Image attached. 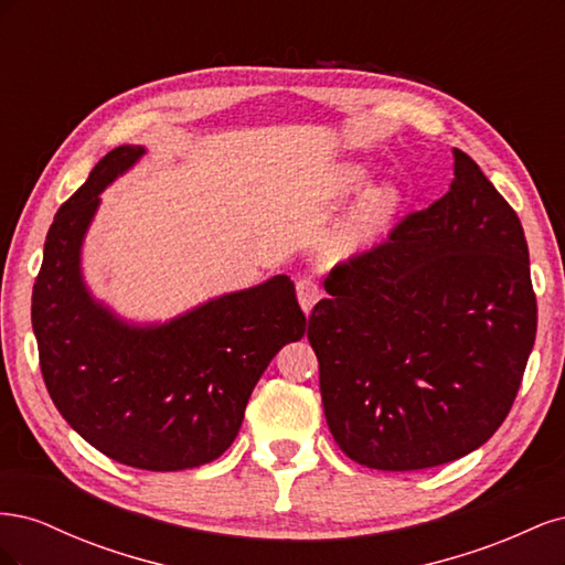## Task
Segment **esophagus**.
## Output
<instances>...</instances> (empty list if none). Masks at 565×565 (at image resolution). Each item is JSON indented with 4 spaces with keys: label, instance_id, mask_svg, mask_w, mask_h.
I'll return each instance as SVG.
<instances>
[{
    "label": "esophagus",
    "instance_id": "1",
    "mask_svg": "<svg viewBox=\"0 0 565 565\" xmlns=\"http://www.w3.org/2000/svg\"><path fill=\"white\" fill-rule=\"evenodd\" d=\"M297 297H299V303H301L303 313L309 316L313 311V306L320 301L322 292H320V287L311 278H303V280L297 282Z\"/></svg>",
    "mask_w": 565,
    "mask_h": 565
}]
</instances>
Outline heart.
<instances>
[{
	"label": "heart",
	"instance_id": "heart-1",
	"mask_svg": "<svg viewBox=\"0 0 565 565\" xmlns=\"http://www.w3.org/2000/svg\"><path fill=\"white\" fill-rule=\"evenodd\" d=\"M365 181V167L347 164L341 167L337 177V188L339 193H351ZM401 207L403 191L396 183H380L367 188L328 235V241L322 245V256L328 262H351L355 256H363L388 233Z\"/></svg>",
	"mask_w": 565,
	"mask_h": 565
}]
</instances>
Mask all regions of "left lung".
I'll list each match as a JSON object with an SVG mask.
<instances>
[{"mask_svg":"<svg viewBox=\"0 0 565 565\" xmlns=\"http://www.w3.org/2000/svg\"><path fill=\"white\" fill-rule=\"evenodd\" d=\"M450 191L337 266L309 318L337 446L382 471L459 459L500 429L535 344L516 212L467 152Z\"/></svg>","mask_w":565,"mask_h":565,"instance_id":"obj_1","label":"left lung"}]
</instances>
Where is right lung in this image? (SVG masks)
Returning <instances> with one entry per match:
<instances>
[{
	"label": "right lung",
	"mask_w": 565,
	"mask_h": 565,
	"mask_svg": "<svg viewBox=\"0 0 565 565\" xmlns=\"http://www.w3.org/2000/svg\"><path fill=\"white\" fill-rule=\"evenodd\" d=\"M143 156V146L110 150L61 204L32 289V330L49 396L89 446L127 467L181 471L231 448L252 388L303 337L306 318L287 276L164 322L127 320L96 299L82 273L84 237L100 193Z\"/></svg>",
	"instance_id": "obj_1"
}]
</instances>
